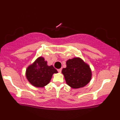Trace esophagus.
Here are the masks:
<instances>
[{
  "label": "esophagus",
  "instance_id": "1",
  "mask_svg": "<svg viewBox=\"0 0 120 120\" xmlns=\"http://www.w3.org/2000/svg\"><path fill=\"white\" fill-rule=\"evenodd\" d=\"M61 71H62V68H60V69H58L57 70V71L59 72H61Z\"/></svg>",
  "mask_w": 120,
  "mask_h": 120
}]
</instances>
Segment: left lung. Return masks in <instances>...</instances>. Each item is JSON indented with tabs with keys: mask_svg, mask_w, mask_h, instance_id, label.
Masks as SVG:
<instances>
[{
	"mask_svg": "<svg viewBox=\"0 0 120 120\" xmlns=\"http://www.w3.org/2000/svg\"><path fill=\"white\" fill-rule=\"evenodd\" d=\"M62 70L67 84L74 89L83 87L90 81L91 72L89 65L79 58L69 59Z\"/></svg>",
	"mask_w": 120,
	"mask_h": 120,
	"instance_id": "left-lung-1",
	"label": "left lung"
}]
</instances>
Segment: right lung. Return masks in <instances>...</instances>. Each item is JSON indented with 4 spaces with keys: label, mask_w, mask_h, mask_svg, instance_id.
I'll use <instances>...</instances> for the list:
<instances>
[{
    "label": "right lung",
    "mask_w": 120,
    "mask_h": 120,
    "mask_svg": "<svg viewBox=\"0 0 120 120\" xmlns=\"http://www.w3.org/2000/svg\"><path fill=\"white\" fill-rule=\"evenodd\" d=\"M57 71L53 65L48 66L43 57L38 58L26 70V78L34 86L42 87L49 83L52 75Z\"/></svg>",
    "instance_id": "obj_1"
}]
</instances>
